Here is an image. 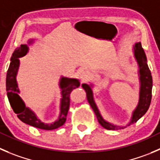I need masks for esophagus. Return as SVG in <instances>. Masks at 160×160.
<instances>
[{
	"label": "esophagus",
	"mask_w": 160,
	"mask_h": 160,
	"mask_svg": "<svg viewBox=\"0 0 160 160\" xmlns=\"http://www.w3.org/2000/svg\"><path fill=\"white\" fill-rule=\"evenodd\" d=\"M89 77V73H88V71L84 70V69H82L79 72V77L82 80H85L88 79V77Z\"/></svg>",
	"instance_id": "esophagus-1"
}]
</instances>
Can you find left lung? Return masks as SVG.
Wrapping results in <instances>:
<instances>
[{"label": "left lung", "mask_w": 160, "mask_h": 160, "mask_svg": "<svg viewBox=\"0 0 160 160\" xmlns=\"http://www.w3.org/2000/svg\"><path fill=\"white\" fill-rule=\"evenodd\" d=\"M134 57H135L137 62L138 64L139 67V80H140V93H139V102L137 108L134 109L132 113V117H131V121L127 126L136 123V122L140 119L141 117L145 114L149 108L150 103L152 100V77L151 71L148 68L147 64V58L145 55V52L142 47L141 42L136 43L134 46ZM82 88L85 90L87 93V98L88 102L91 106L92 109L94 110L97 119L98 120V123L103 127L104 128L107 130H119L123 129L126 127L117 126L112 123H110L107 122L106 120L103 119V117L101 115L95 102H94V97H93V92L91 90V87L87 83H83Z\"/></svg>", "instance_id": "obj_1"}]
</instances>
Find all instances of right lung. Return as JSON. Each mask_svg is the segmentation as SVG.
I'll list each match as a JSON object with an SVG mask.
<instances>
[{
    "label": "right lung",
    "mask_w": 160,
    "mask_h": 160,
    "mask_svg": "<svg viewBox=\"0 0 160 160\" xmlns=\"http://www.w3.org/2000/svg\"><path fill=\"white\" fill-rule=\"evenodd\" d=\"M32 40L29 41V44L32 43ZM29 51V48L26 44H21L19 48L15 49L11 58V62L7 72L6 77V91L8 98L12 109L16 113L18 119L23 123L29 124L34 128L43 130H54L60 128L65 123L66 120L68 110L70 102L71 91L80 86V82L77 79L62 77L60 79L59 87L61 88V104H60V114L58 119L52 123H44L37 118V115L29 108L26 106L25 103L20 96L18 95L19 89L16 81V76L19 66L18 58L24 56Z\"/></svg>",
    "instance_id": "add662e5"
}]
</instances>
